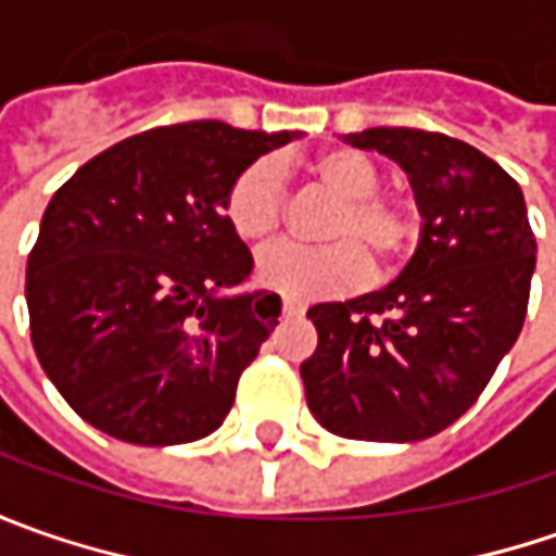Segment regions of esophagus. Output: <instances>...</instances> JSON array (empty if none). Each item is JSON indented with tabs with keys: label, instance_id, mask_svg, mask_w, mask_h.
<instances>
[{
	"label": "esophagus",
	"instance_id": "obj_1",
	"mask_svg": "<svg viewBox=\"0 0 556 556\" xmlns=\"http://www.w3.org/2000/svg\"><path fill=\"white\" fill-rule=\"evenodd\" d=\"M281 315H285V318H300V315H303V303L285 300V303H281Z\"/></svg>",
	"mask_w": 556,
	"mask_h": 556
}]
</instances>
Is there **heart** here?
<instances>
[{
  "instance_id": "obj_1",
  "label": "heart",
  "mask_w": 556,
  "mask_h": 556,
  "mask_svg": "<svg viewBox=\"0 0 556 556\" xmlns=\"http://www.w3.org/2000/svg\"><path fill=\"white\" fill-rule=\"evenodd\" d=\"M309 179L331 194L318 235L321 247H268L256 260L260 288L288 300H318L365 285L374 266L395 268L417 241L415 206L377 191L380 173L355 148H328L306 161ZM223 216L244 244H266L285 219V179L271 157H256L235 173L223 198Z\"/></svg>"
}]
</instances>
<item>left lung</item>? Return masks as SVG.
<instances>
[{
  "instance_id": "left-lung-1",
  "label": "left lung",
  "mask_w": 556,
  "mask_h": 556,
  "mask_svg": "<svg viewBox=\"0 0 556 556\" xmlns=\"http://www.w3.org/2000/svg\"><path fill=\"white\" fill-rule=\"evenodd\" d=\"M415 188L420 241L387 288L306 315L318 331L300 365L315 420L343 439L417 442L452 427L517 343L535 271L520 185L473 144L442 132H350Z\"/></svg>"
}]
</instances>
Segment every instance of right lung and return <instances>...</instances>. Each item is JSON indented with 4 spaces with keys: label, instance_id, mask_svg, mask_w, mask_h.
<instances>
[{
    "label": "right lung",
    "instance_id": "add662e5",
    "mask_svg": "<svg viewBox=\"0 0 556 556\" xmlns=\"http://www.w3.org/2000/svg\"><path fill=\"white\" fill-rule=\"evenodd\" d=\"M300 132L219 119L157 126L83 163L54 191L27 260L42 371L83 420L136 445L210 437L275 331L281 296H223L253 256L223 198L250 161Z\"/></svg>",
    "mask_w": 556,
    "mask_h": 556
}]
</instances>
